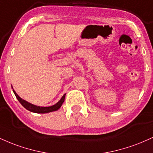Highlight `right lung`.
<instances>
[{
    "label": "right lung",
    "mask_w": 153,
    "mask_h": 153,
    "mask_svg": "<svg viewBox=\"0 0 153 153\" xmlns=\"http://www.w3.org/2000/svg\"><path fill=\"white\" fill-rule=\"evenodd\" d=\"M13 93H14L16 97L18 99V101L21 103V104L22 105L24 108H26L27 110L30 111L31 112H34V113H37V114H45V113H49V112L54 111H57L60 108L62 104L64 102L65 98V94L63 95V96L61 98V99L57 102L56 104L53 105V106H47V107H42V106H35L34 104H31V103L27 102L25 100L22 99V98H20L18 96V94L16 93L14 90H13Z\"/></svg>",
    "instance_id": "right-lung-1"
}]
</instances>
